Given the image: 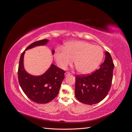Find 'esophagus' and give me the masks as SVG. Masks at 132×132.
I'll list each match as a JSON object with an SVG mask.
<instances>
[{"mask_svg":"<svg viewBox=\"0 0 132 132\" xmlns=\"http://www.w3.org/2000/svg\"><path fill=\"white\" fill-rule=\"evenodd\" d=\"M71 74L70 73H69V72H67V73H65V77H67L68 75H70Z\"/></svg>","mask_w":132,"mask_h":132,"instance_id":"1","label":"esophagus"}]
</instances>
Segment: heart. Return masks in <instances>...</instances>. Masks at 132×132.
<instances>
[{
	"mask_svg": "<svg viewBox=\"0 0 132 132\" xmlns=\"http://www.w3.org/2000/svg\"><path fill=\"white\" fill-rule=\"evenodd\" d=\"M103 57L100 47L81 41L68 42L64 49H58L54 53V59L60 68L66 69L74 60L76 69L81 74L93 72L101 63Z\"/></svg>",
	"mask_w": 132,
	"mask_h": 132,
	"instance_id": "b5f03b06",
	"label": "heart"
}]
</instances>
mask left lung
Wrapping results in <instances>:
<instances>
[{
  "mask_svg": "<svg viewBox=\"0 0 132 132\" xmlns=\"http://www.w3.org/2000/svg\"><path fill=\"white\" fill-rule=\"evenodd\" d=\"M105 61L99 69L91 75L76 76L75 94L80 102L90 105L96 104L105 98L110 91L114 64L108 52H105Z\"/></svg>",
  "mask_w": 132,
  "mask_h": 132,
  "instance_id": "obj_1",
  "label": "left lung"
}]
</instances>
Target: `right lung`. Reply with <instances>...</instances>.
<instances>
[{"label":"right lung","mask_w":132,"mask_h":132,"mask_svg":"<svg viewBox=\"0 0 132 132\" xmlns=\"http://www.w3.org/2000/svg\"><path fill=\"white\" fill-rule=\"evenodd\" d=\"M48 39H43L32 43L21 54L18 68V79L22 91L31 100L38 103L51 101L59 93L61 84L64 79L65 71L52 64L45 73L35 76L27 73L23 65L25 51L37 46H45ZM52 54L54 50H52Z\"/></svg>","instance_id":"right-lung-1"}]
</instances>
